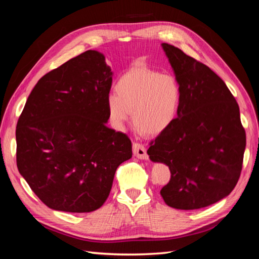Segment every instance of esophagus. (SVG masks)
Segmentation results:
<instances>
[{"instance_id": "esophagus-1", "label": "esophagus", "mask_w": 259, "mask_h": 259, "mask_svg": "<svg viewBox=\"0 0 259 259\" xmlns=\"http://www.w3.org/2000/svg\"><path fill=\"white\" fill-rule=\"evenodd\" d=\"M133 153L136 156L137 159L140 160H148V154H147V150L144 145L140 144H133Z\"/></svg>"}]
</instances>
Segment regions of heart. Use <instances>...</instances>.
Returning a JSON list of instances; mask_svg holds the SVG:
<instances>
[{
  "mask_svg": "<svg viewBox=\"0 0 259 259\" xmlns=\"http://www.w3.org/2000/svg\"><path fill=\"white\" fill-rule=\"evenodd\" d=\"M115 93L107 97L109 119L116 130H123L131 117L144 134L158 135L176 119L182 89L176 77L147 67L125 72L115 83Z\"/></svg>",
  "mask_w": 259,
  "mask_h": 259,
  "instance_id": "obj_1",
  "label": "heart"
}]
</instances>
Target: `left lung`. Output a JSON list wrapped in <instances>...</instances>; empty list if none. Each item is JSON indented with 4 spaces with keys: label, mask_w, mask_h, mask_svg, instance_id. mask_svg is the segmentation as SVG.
Listing matches in <instances>:
<instances>
[{
    "label": "left lung",
    "mask_w": 259,
    "mask_h": 259,
    "mask_svg": "<svg viewBox=\"0 0 259 259\" xmlns=\"http://www.w3.org/2000/svg\"><path fill=\"white\" fill-rule=\"evenodd\" d=\"M180 89L175 121L152 142L148 155L170 170L161 195L177 209H199L223 200L236 187L246 136L238 103L213 70L182 50L162 44Z\"/></svg>",
    "instance_id": "8db88e82"
}]
</instances>
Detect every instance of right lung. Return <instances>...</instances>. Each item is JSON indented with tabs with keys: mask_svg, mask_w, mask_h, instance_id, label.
I'll list each match as a JSON object with an SVG mask.
<instances>
[{
	"mask_svg": "<svg viewBox=\"0 0 259 259\" xmlns=\"http://www.w3.org/2000/svg\"><path fill=\"white\" fill-rule=\"evenodd\" d=\"M112 76L103 53L85 52L41 77L19 116L18 170L54 210L99 208L132 158L130 138L107 126Z\"/></svg>",
	"mask_w": 259,
	"mask_h": 259,
	"instance_id": "right-lung-1",
	"label": "right lung"
}]
</instances>
